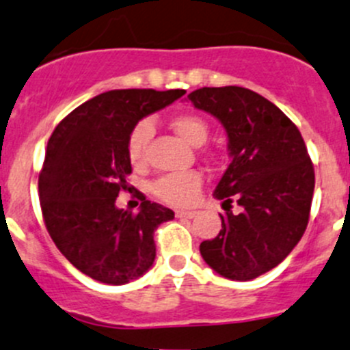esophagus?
<instances>
[{"label": "esophagus", "mask_w": 350, "mask_h": 350, "mask_svg": "<svg viewBox=\"0 0 350 350\" xmlns=\"http://www.w3.org/2000/svg\"><path fill=\"white\" fill-rule=\"evenodd\" d=\"M196 215H198V212H195V210H178L176 212V217H185V219H193Z\"/></svg>", "instance_id": "1"}]
</instances>
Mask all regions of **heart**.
Here are the masks:
<instances>
[{"instance_id":"heart-1","label":"heart","mask_w":350,"mask_h":350,"mask_svg":"<svg viewBox=\"0 0 350 350\" xmlns=\"http://www.w3.org/2000/svg\"><path fill=\"white\" fill-rule=\"evenodd\" d=\"M176 133L188 142L189 145L205 144L208 137V124L195 114H178L171 121ZM154 133V126L148 120L140 121L137 126L131 130L130 138H128V157L133 164H140L145 157V148H147L148 140ZM202 186V178L198 172H174V174H165L154 183V193L164 202L172 203V205H186L191 202Z\"/></svg>"}]
</instances>
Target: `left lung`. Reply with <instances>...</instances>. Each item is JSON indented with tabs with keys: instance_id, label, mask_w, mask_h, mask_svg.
<instances>
[{
	"instance_id": "8db88e82",
	"label": "left lung",
	"mask_w": 350,
	"mask_h": 350,
	"mask_svg": "<svg viewBox=\"0 0 350 350\" xmlns=\"http://www.w3.org/2000/svg\"><path fill=\"white\" fill-rule=\"evenodd\" d=\"M188 100L226 130L230 164L213 196L241 206L237 215L224 208L222 229L200 253L226 279H256L286 260L306 230L314 189L308 148L296 124L253 90L203 87Z\"/></svg>"
}]
</instances>
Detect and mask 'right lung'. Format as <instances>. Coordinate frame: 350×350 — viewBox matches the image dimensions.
Wrapping results in <instances>:
<instances>
[{
    "label": "right lung",
    "instance_id": "right-lung-1",
    "mask_svg": "<svg viewBox=\"0 0 350 350\" xmlns=\"http://www.w3.org/2000/svg\"><path fill=\"white\" fill-rule=\"evenodd\" d=\"M185 94L109 90L71 111L51 135L39 174L44 222L63 256L90 279L123 286L154 265V230L174 212L142 196L133 215L116 198L128 188L131 130Z\"/></svg>",
    "mask_w": 350,
    "mask_h": 350
}]
</instances>
